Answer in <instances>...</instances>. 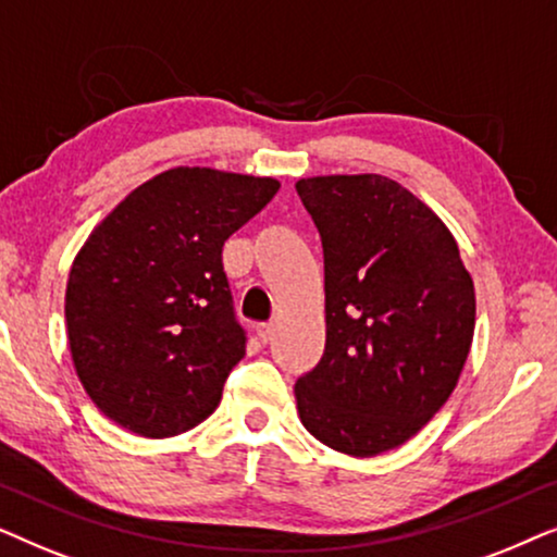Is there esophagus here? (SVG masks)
<instances>
[{
	"mask_svg": "<svg viewBox=\"0 0 557 557\" xmlns=\"http://www.w3.org/2000/svg\"><path fill=\"white\" fill-rule=\"evenodd\" d=\"M257 338L262 341V344H270L272 336H274V323H257Z\"/></svg>",
	"mask_w": 557,
	"mask_h": 557,
	"instance_id": "34e87169",
	"label": "esophagus"
}]
</instances>
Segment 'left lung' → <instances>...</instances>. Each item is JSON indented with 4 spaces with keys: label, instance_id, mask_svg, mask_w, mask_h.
Returning <instances> with one entry per match:
<instances>
[{
    "label": "left lung",
    "instance_id": "1",
    "mask_svg": "<svg viewBox=\"0 0 557 557\" xmlns=\"http://www.w3.org/2000/svg\"><path fill=\"white\" fill-rule=\"evenodd\" d=\"M323 242L325 348L295 382L300 422L338 454L403 446L446 405L476 325L473 280L448 226L397 181L295 183Z\"/></svg>",
    "mask_w": 557,
    "mask_h": 557
}]
</instances>
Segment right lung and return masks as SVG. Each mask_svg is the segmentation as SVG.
Returning a JSON list of instances; mask_svg holds the SVG:
<instances>
[{
  "label": "right lung",
  "mask_w": 557,
  "mask_h": 557,
  "mask_svg": "<svg viewBox=\"0 0 557 557\" xmlns=\"http://www.w3.org/2000/svg\"><path fill=\"white\" fill-rule=\"evenodd\" d=\"M274 177L173 168L129 193L73 259L65 325L94 405L143 438H173L221 403L247 354L224 242L272 201Z\"/></svg>",
  "instance_id": "right-lung-1"
}]
</instances>
